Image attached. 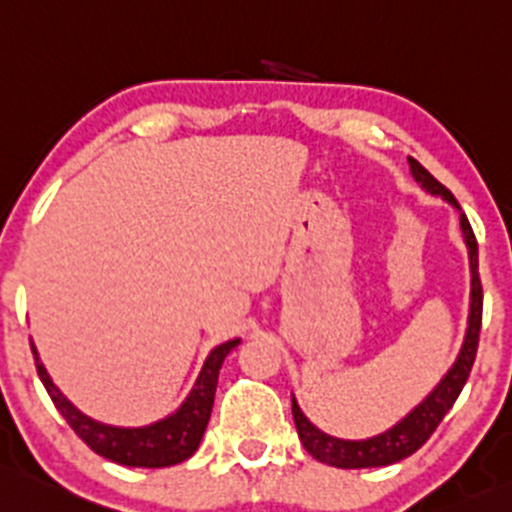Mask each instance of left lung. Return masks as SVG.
<instances>
[{"mask_svg":"<svg viewBox=\"0 0 512 512\" xmlns=\"http://www.w3.org/2000/svg\"><path fill=\"white\" fill-rule=\"evenodd\" d=\"M412 176L417 179V184L427 188L434 196L446 198L451 206L459 208V201L454 198V193L449 191L444 184H439L417 159H410ZM461 230H464L466 245H469L471 255V274H473V289H471V316H469V331H466L464 348H461L459 358H456L454 368L446 373V378L437 385V390L402 419L400 424L390 429V432L378 434L373 439L363 441H346L328 437V434L319 432L309 419L304 417L299 410L297 400L292 397V414L294 424H297V432L304 449L314 456L316 461H324L328 466H336V469H370V466H390L395 461L407 459L414 454L422 444H427V439L437 432L441 419L446 417V412L454 407L456 397L464 390L466 380H469L473 360H476L478 351V338H481V319H483V287L481 277H478V242L473 235V228L464 213H461Z\"/></svg>","mask_w":512,"mask_h":512,"instance_id":"left-lung-1","label":"left lung"}]
</instances>
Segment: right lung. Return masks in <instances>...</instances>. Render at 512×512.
<instances>
[{
    "mask_svg": "<svg viewBox=\"0 0 512 512\" xmlns=\"http://www.w3.org/2000/svg\"><path fill=\"white\" fill-rule=\"evenodd\" d=\"M238 343L240 341L235 338V341H228L223 343V346L213 348L211 355L206 358V363H203L196 385L188 392L184 405L171 414V417L139 429L107 427V424L95 422V419L85 417L83 412L75 410L71 402L61 395V390L51 383L46 368L41 365L34 343H31V353H34L36 360V373H39L43 387H46V392L51 395L56 410L63 414V419L71 424L73 432L78 434L95 454L105 456V459L122 466L164 469V466H174L186 461L188 456L198 449V444H201L206 424L208 419H211L220 365H223L225 355L233 351Z\"/></svg>",
    "mask_w": 512,
    "mask_h": 512,
    "instance_id": "obj_1",
    "label": "right lung"
}]
</instances>
